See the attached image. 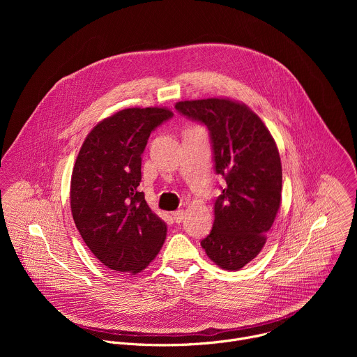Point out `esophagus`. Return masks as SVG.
I'll return each instance as SVG.
<instances>
[{"label":"esophagus","instance_id":"34e87169","mask_svg":"<svg viewBox=\"0 0 357 357\" xmlns=\"http://www.w3.org/2000/svg\"><path fill=\"white\" fill-rule=\"evenodd\" d=\"M172 218H174V220H175L176 223H181V222L183 220V218H185V212H183V209L175 211V212L172 213Z\"/></svg>","mask_w":357,"mask_h":357}]
</instances>
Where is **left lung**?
<instances>
[{"mask_svg": "<svg viewBox=\"0 0 357 357\" xmlns=\"http://www.w3.org/2000/svg\"><path fill=\"white\" fill-rule=\"evenodd\" d=\"M175 109L208 127L216 174L226 181L212 231L200 245L216 266L237 271L259 256L281 205L277 144L261 119L236 100H185Z\"/></svg>", "mask_w": 357, "mask_h": 357, "instance_id": "8db88e82", "label": "left lung"}]
</instances>
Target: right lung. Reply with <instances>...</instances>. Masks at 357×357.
I'll return each mask as SVG.
<instances>
[{"mask_svg": "<svg viewBox=\"0 0 357 357\" xmlns=\"http://www.w3.org/2000/svg\"><path fill=\"white\" fill-rule=\"evenodd\" d=\"M167 107H131L100 121L86 137L70 181V209L86 245L107 268L141 273L157 257L167 225L146 205L141 155Z\"/></svg>", "mask_w": 357, "mask_h": 357, "instance_id": "add662e5", "label": "right lung"}]
</instances>
